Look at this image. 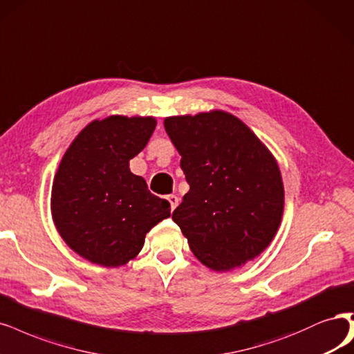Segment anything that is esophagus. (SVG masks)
Listing matches in <instances>:
<instances>
[{
    "mask_svg": "<svg viewBox=\"0 0 354 354\" xmlns=\"http://www.w3.org/2000/svg\"><path fill=\"white\" fill-rule=\"evenodd\" d=\"M167 199H168L169 205H171V211H174L177 208V205H178V198L176 196V194H168Z\"/></svg>",
    "mask_w": 354,
    "mask_h": 354,
    "instance_id": "34e87169",
    "label": "esophagus"
}]
</instances>
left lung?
Returning a JSON list of instances; mask_svg holds the SVG:
<instances>
[{
	"instance_id": "obj_1",
	"label": "left lung",
	"mask_w": 354,
	"mask_h": 354,
	"mask_svg": "<svg viewBox=\"0 0 354 354\" xmlns=\"http://www.w3.org/2000/svg\"><path fill=\"white\" fill-rule=\"evenodd\" d=\"M190 190L173 212L193 254L230 271L261 254L279 227L284 186L272 153L225 111L164 120Z\"/></svg>"
}]
</instances>
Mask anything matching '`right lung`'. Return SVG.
<instances>
[{
  "label": "right lung",
  "instance_id": "right-lung-1",
  "mask_svg": "<svg viewBox=\"0 0 354 354\" xmlns=\"http://www.w3.org/2000/svg\"><path fill=\"white\" fill-rule=\"evenodd\" d=\"M153 117L95 120L71 142L53 183L51 212L59 236L82 258L106 268L127 263L148 231L169 215L129 168L148 143Z\"/></svg>",
  "mask_w": 354,
  "mask_h": 354
}]
</instances>
